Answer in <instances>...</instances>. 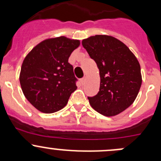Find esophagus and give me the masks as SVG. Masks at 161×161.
<instances>
[{"label":"esophagus","mask_w":161,"mask_h":161,"mask_svg":"<svg viewBox=\"0 0 161 161\" xmlns=\"http://www.w3.org/2000/svg\"><path fill=\"white\" fill-rule=\"evenodd\" d=\"M80 82H81V84H82V86L85 85L86 83V78H82V79H80Z\"/></svg>","instance_id":"esophagus-1"}]
</instances>
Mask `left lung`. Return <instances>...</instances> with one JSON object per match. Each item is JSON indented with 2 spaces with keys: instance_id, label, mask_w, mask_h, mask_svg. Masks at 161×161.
<instances>
[{
  "instance_id": "left-lung-1",
  "label": "left lung",
  "mask_w": 161,
  "mask_h": 161,
  "mask_svg": "<svg viewBox=\"0 0 161 161\" xmlns=\"http://www.w3.org/2000/svg\"><path fill=\"white\" fill-rule=\"evenodd\" d=\"M82 44L100 71V90L88 97L91 107L107 117L121 113L132 104L142 84L137 58L125 43L111 36H90Z\"/></svg>"
}]
</instances>
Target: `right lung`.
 I'll use <instances>...</instances> for the list:
<instances>
[{
    "label": "right lung",
    "instance_id": "obj_1",
    "mask_svg": "<svg viewBox=\"0 0 161 161\" xmlns=\"http://www.w3.org/2000/svg\"><path fill=\"white\" fill-rule=\"evenodd\" d=\"M79 40L64 36L47 39L35 47L22 62L19 81L29 102L43 113L51 114L66 106L77 89L71 53Z\"/></svg>",
    "mask_w": 161,
    "mask_h": 161
}]
</instances>
